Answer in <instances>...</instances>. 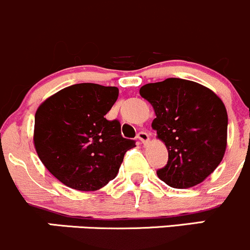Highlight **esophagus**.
Returning <instances> with one entry per match:
<instances>
[{
  "mask_svg": "<svg viewBox=\"0 0 250 250\" xmlns=\"http://www.w3.org/2000/svg\"><path fill=\"white\" fill-rule=\"evenodd\" d=\"M137 138L143 143V145L149 142V135H148L146 131H140V132L137 133Z\"/></svg>",
  "mask_w": 250,
  "mask_h": 250,
  "instance_id": "obj_1",
  "label": "esophagus"
}]
</instances>
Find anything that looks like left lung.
Wrapping results in <instances>:
<instances>
[{
    "label": "left lung",
    "instance_id": "obj_1",
    "mask_svg": "<svg viewBox=\"0 0 250 250\" xmlns=\"http://www.w3.org/2000/svg\"><path fill=\"white\" fill-rule=\"evenodd\" d=\"M140 95L154 108L152 127L169 152L158 177L181 189L203 182L226 150L229 119L222 101L206 86L179 78L147 83Z\"/></svg>",
    "mask_w": 250,
    "mask_h": 250
}]
</instances>
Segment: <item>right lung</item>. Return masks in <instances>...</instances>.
I'll list each match as a JSON object with an SVG mask.
<instances>
[{
	"mask_svg": "<svg viewBox=\"0 0 250 250\" xmlns=\"http://www.w3.org/2000/svg\"><path fill=\"white\" fill-rule=\"evenodd\" d=\"M119 90L76 83L47 98L35 114L34 145L42 164L62 184L97 191L115 179L135 141L122 136L119 120H107Z\"/></svg>",
	"mask_w": 250,
	"mask_h": 250,
	"instance_id": "obj_1",
	"label": "right lung"
}]
</instances>
